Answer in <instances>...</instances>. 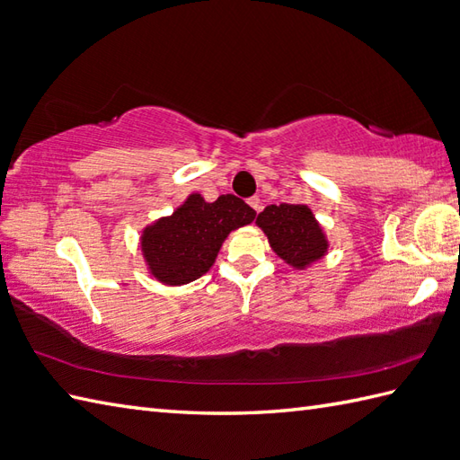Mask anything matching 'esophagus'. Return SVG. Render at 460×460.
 <instances>
[{"instance_id":"34e87169","label":"esophagus","mask_w":460,"mask_h":460,"mask_svg":"<svg viewBox=\"0 0 460 460\" xmlns=\"http://www.w3.org/2000/svg\"><path fill=\"white\" fill-rule=\"evenodd\" d=\"M249 206L259 213L261 211V199H259V196H252V198H249Z\"/></svg>"}]
</instances>
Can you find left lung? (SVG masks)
<instances>
[{
    "label": "left lung",
    "mask_w": 460,
    "mask_h": 460,
    "mask_svg": "<svg viewBox=\"0 0 460 460\" xmlns=\"http://www.w3.org/2000/svg\"><path fill=\"white\" fill-rule=\"evenodd\" d=\"M276 254L292 266H305L323 256L327 241L314 213L305 206H266L256 217Z\"/></svg>",
    "instance_id": "obj_1"
}]
</instances>
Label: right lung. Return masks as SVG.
Wrapping results in <instances>:
<instances>
[{"instance_id": "1", "label": "right lung", "mask_w": 460, "mask_h": 460, "mask_svg": "<svg viewBox=\"0 0 460 460\" xmlns=\"http://www.w3.org/2000/svg\"><path fill=\"white\" fill-rule=\"evenodd\" d=\"M256 211L233 194L208 204L191 194L172 216L156 221L143 233V252L153 276L178 286L206 274L229 231L247 226Z\"/></svg>"}]
</instances>
